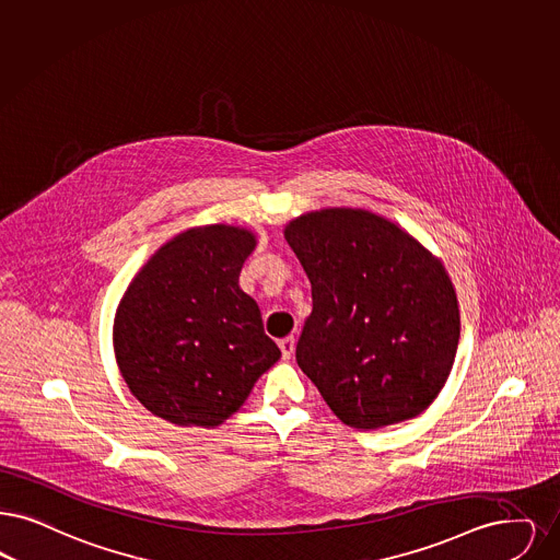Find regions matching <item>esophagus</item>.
Masks as SVG:
<instances>
[{
    "label": "esophagus",
    "instance_id": "1",
    "mask_svg": "<svg viewBox=\"0 0 560 560\" xmlns=\"http://www.w3.org/2000/svg\"><path fill=\"white\" fill-rule=\"evenodd\" d=\"M279 348H281V357H283V359H291V354H293V350H295V339H293V337L279 339Z\"/></svg>",
    "mask_w": 560,
    "mask_h": 560
}]
</instances>
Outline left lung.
Here are the masks:
<instances>
[{"label":"left lung","mask_w":560,"mask_h":560,"mask_svg":"<svg viewBox=\"0 0 560 560\" xmlns=\"http://www.w3.org/2000/svg\"><path fill=\"white\" fill-rule=\"evenodd\" d=\"M285 240L313 285L295 360L325 402L357 429L421 415L460 336L444 267L396 224L352 208L304 214Z\"/></svg>","instance_id":"1"}]
</instances>
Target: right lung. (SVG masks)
Returning <instances> with one entry per match:
<instances>
[{
    "mask_svg": "<svg viewBox=\"0 0 560 560\" xmlns=\"http://www.w3.org/2000/svg\"><path fill=\"white\" fill-rule=\"evenodd\" d=\"M254 246L246 229H189L129 285L114 320V352L152 415L175 425H221L281 357L258 304L237 285Z\"/></svg>",
    "mask_w": 560,
    "mask_h": 560,
    "instance_id": "obj_1",
    "label": "right lung"
}]
</instances>
